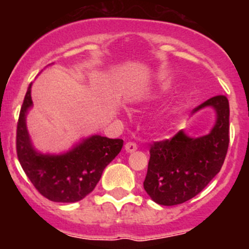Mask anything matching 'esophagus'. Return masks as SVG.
Wrapping results in <instances>:
<instances>
[{
	"label": "esophagus",
	"instance_id": "1",
	"mask_svg": "<svg viewBox=\"0 0 249 249\" xmlns=\"http://www.w3.org/2000/svg\"><path fill=\"white\" fill-rule=\"evenodd\" d=\"M124 149H125V151H127V152H134L135 150L138 149V146H137V144H135V142H128L127 144L124 145Z\"/></svg>",
	"mask_w": 249,
	"mask_h": 249
}]
</instances>
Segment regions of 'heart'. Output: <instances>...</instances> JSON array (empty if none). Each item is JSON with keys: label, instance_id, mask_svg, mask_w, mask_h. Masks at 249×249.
Listing matches in <instances>:
<instances>
[{"label": "heart", "instance_id": "1", "mask_svg": "<svg viewBox=\"0 0 249 249\" xmlns=\"http://www.w3.org/2000/svg\"><path fill=\"white\" fill-rule=\"evenodd\" d=\"M151 97H156V94H155V93H154V94H151Z\"/></svg>", "mask_w": 249, "mask_h": 249}]
</instances>
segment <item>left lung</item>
<instances>
[{
    "label": "left lung",
    "instance_id": "left-lung-1",
    "mask_svg": "<svg viewBox=\"0 0 249 249\" xmlns=\"http://www.w3.org/2000/svg\"><path fill=\"white\" fill-rule=\"evenodd\" d=\"M212 107L215 122L208 134L194 138L179 130L172 139L154 142L144 189L154 202L176 206L200 194L219 173L229 146V100L216 95L191 115Z\"/></svg>",
    "mask_w": 249,
    "mask_h": 249
}]
</instances>
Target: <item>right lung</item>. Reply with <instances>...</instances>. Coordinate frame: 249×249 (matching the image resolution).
Wrapping results in <instances>:
<instances>
[{
  "mask_svg": "<svg viewBox=\"0 0 249 249\" xmlns=\"http://www.w3.org/2000/svg\"><path fill=\"white\" fill-rule=\"evenodd\" d=\"M30 83L17 127V154L24 172L38 193L53 202L72 203L94 190L105 167L120 154L124 140L99 134L85 138L61 154H42L35 149L26 127L33 107Z\"/></svg>",
  "mask_w": 249,
  "mask_h": 249,
  "instance_id": "right-lung-1",
  "label": "right lung"
}]
</instances>
